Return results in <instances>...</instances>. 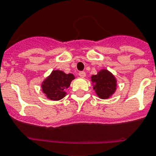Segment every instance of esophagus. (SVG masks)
I'll return each mask as SVG.
<instances>
[{
    "instance_id": "obj_1",
    "label": "esophagus",
    "mask_w": 156,
    "mask_h": 156,
    "mask_svg": "<svg viewBox=\"0 0 156 156\" xmlns=\"http://www.w3.org/2000/svg\"><path fill=\"white\" fill-rule=\"evenodd\" d=\"M79 76L81 77V78H84L86 76V73L84 72H80Z\"/></svg>"
}]
</instances>
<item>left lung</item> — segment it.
<instances>
[{"instance_id":"1","label":"left lung","mask_w":156,"mask_h":156,"mask_svg":"<svg viewBox=\"0 0 156 156\" xmlns=\"http://www.w3.org/2000/svg\"><path fill=\"white\" fill-rule=\"evenodd\" d=\"M93 90L100 99L105 100L112 96L117 89V80L108 69H101L91 76Z\"/></svg>"}]
</instances>
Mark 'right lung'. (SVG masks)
Returning a JSON list of instances; mask_svg holds the SVG:
<instances>
[{
	"label": "right lung",
	"instance_id": "1",
	"mask_svg": "<svg viewBox=\"0 0 156 156\" xmlns=\"http://www.w3.org/2000/svg\"><path fill=\"white\" fill-rule=\"evenodd\" d=\"M75 79L72 73L66 74L63 71L53 70L41 83V90L44 96L51 100H60L66 96L65 89Z\"/></svg>",
	"mask_w": 156,
	"mask_h": 156
}]
</instances>
